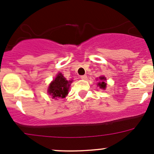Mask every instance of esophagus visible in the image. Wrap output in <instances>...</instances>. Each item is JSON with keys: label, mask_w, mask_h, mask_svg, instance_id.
I'll return each instance as SVG.
<instances>
[{"label": "esophagus", "mask_w": 154, "mask_h": 154, "mask_svg": "<svg viewBox=\"0 0 154 154\" xmlns=\"http://www.w3.org/2000/svg\"><path fill=\"white\" fill-rule=\"evenodd\" d=\"M80 79H82V80H86L87 79V76L86 75H82L80 76Z\"/></svg>", "instance_id": "34e87169"}]
</instances>
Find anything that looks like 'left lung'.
I'll return each instance as SVG.
<instances>
[{
	"mask_svg": "<svg viewBox=\"0 0 154 154\" xmlns=\"http://www.w3.org/2000/svg\"><path fill=\"white\" fill-rule=\"evenodd\" d=\"M100 82L97 83V86H100V88H103V89H105L106 88V83H105V80H106V78L104 77H100Z\"/></svg>",
	"mask_w": 154,
	"mask_h": 154,
	"instance_id": "obj_1",
	"label": "left lung"
}]
</instances>
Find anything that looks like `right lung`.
Returning <instances> with one entry per match:
<instances>
[{
    "mask_svg": "<svg viewBox=\"0 0 154 154\" xmlns=\"http://www.w3.org/2000/svg\"><path fill=\"white\" fill-rule=\"evenodd\" d=\"M72 80L68 81L61 73L57 76L55 80H53L52 83L48 87V93L54 99H57L59 97H66L68 93L69 86Z\"/></svg>",
    "mask_w": 154,
    "mask_h": 154,
    "instance_id": "1",
    "label": "right lung"
}]
</instances>
